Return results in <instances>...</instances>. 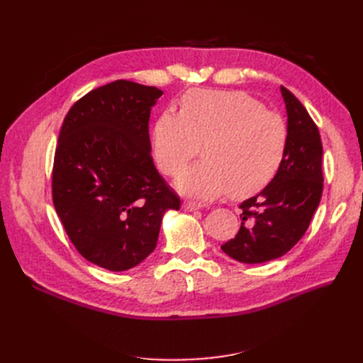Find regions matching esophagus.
<instances>
[{
  "label": "esophagus",
  "instance_id": "34e87169",
  "mask_svg": "<svg viewBox=\"0 0 363 363\" xmlns=\"http://www.w3.org/2000/svg\"><path fill=\"white\" fill-rule=\"evenodd\" d=\"M197 208H199V206L194 204V203H189V201L184 203V211L185 212H194V211H197Z\"/></svg>",
  "mask_w": 363,
  "mask_h": 363
}]
</instances>
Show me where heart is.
<instances>
[{"label": "heart", "mask_w": 363, "mask_h": 363, "mask_svg": "<svg viewBox=\"0 0 363 363\" xmlns=\"http://www.w3.org/2000/svg\"><path fill=\"white\" fill-rule=\"evenodd\" d=\"M206 160L186 169L177 186L207 201L233 193L247 199L277 177L289 147V126L279 113L244 91L193 89L181 110L163 111L151 133L152 156L164 175L177 177L200 151Z\"/></svg>", "instance_id": "heart-1"}]
</instances>
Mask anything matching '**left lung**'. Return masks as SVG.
I'll return each instance as SVG.
<instances>
[{"mask_svg":"<svg viewBox=\"0 0 363 363\" xmlns=\"http://www.w3.org/2000/svg\"><path fill=\"white\" fill-rule=\"evenodd\" d=\"M287 108L289 147L272 182L240 204L238 234L220 249L241 263H264L284 256L308 231L323 188L322 143L308 110L281 86Z\"/></svg>","mask_w":363,"mask_h":363,"instance_id":"left-lung-1","label":"left lung"}]
</instances>
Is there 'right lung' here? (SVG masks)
I'll return each mask as SVG.
<instances>
[{"mask_svg":"<svg viewBox=\"0 0 363 363\" xmlns=\"http://www.w3.org/2000/svg\"><path fill=\"white\" fill-rule=\"evenodd\" d=\"M163 91L114 81L89 91L63 121L52 203L86 260L121 272L156 249L163 215L181 200L151 157L148 121Z\"/></svg>","mask_w":363,"mask_h":363,"instance_id":"obj_1","label":"right lung"}]
</instances>
